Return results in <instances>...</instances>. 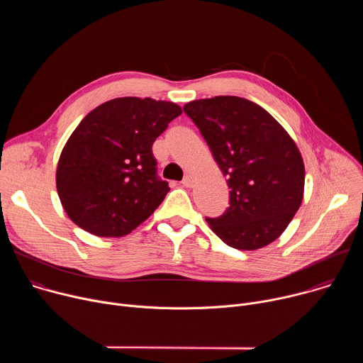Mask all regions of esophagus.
<instances>
[{
	"label": "esophagus",
	"instance_id": "1",
	"mask_svg": "<svg viewBox=\"0 0 363 363\" xmlns=\"http://www.w3.org/2000/svg\"><path fill=\"white\" fill-rule=\"evenodd\" d=\"M194 184H195V179H194V177H191V175H186V177L182 179V185L186 186V188H192Z\"/></svg>",
	"mask_w": 363,
	"mask_h": 363
}]
</instances>
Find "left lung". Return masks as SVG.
I'll use <instances>...</instances> for the list:
<instances>
[{
	"label": "left lung",
	"instance_id": "8db88e82",
	"mask_svg": "<svg viewBox=\"0 0 363 363\" xmlns=\"http://www.w3.org/2000/svg\"><path fill=\"white\" fill-rule=\"evenodd\" d=\"M184 112L228 178L230 206L206 223L237 250L273 242L303 199L304 165L294 140L267 111L242 97L194 100Z\"/></svg>",
	"mask_w": 363,
	"mask_h": 363
}]
</instances>
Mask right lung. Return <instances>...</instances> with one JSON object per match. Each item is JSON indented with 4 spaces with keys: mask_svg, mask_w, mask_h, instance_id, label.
Returning a JSON list of instances; mask_svg holds the SVG:
<instances>
[{
    "mask_svg": "<svg viewBox=\"0 0 363 363\" xmlns=\"http://www.w3.org/2000/svg\"><path fill=\"white\" fill-rule=\"evenodd\" d=\"M182 113L172 101L119 97L93 109L65 145L56 174L70 220L97 237L132 233L169 191L152 145Z\"/></svg>",
    "mask_w": 363,
    "mask_h": 363,
    "instance_id": "obj_1",
    "label": "right lung"
}]
</instances>
